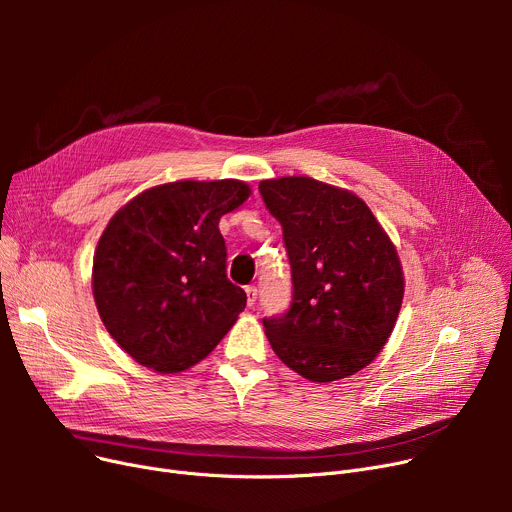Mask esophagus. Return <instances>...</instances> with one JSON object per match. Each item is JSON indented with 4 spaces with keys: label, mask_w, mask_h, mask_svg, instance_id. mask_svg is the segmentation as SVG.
<instances>
[{
    "label": "esophagus",
    "mask_w": 512,
    "mask_h": 512,
    "mask_svg": "<svg viewBox=\"0 0 512 512\" xmlns=\"http://www.w3.org/2000/svg\"><path fill=\"white\" fill-rule=\"evenodd\" d=\"M245 292H247V303H249V307H253L255 301H257V288H255V286H247Z\"/></svg>",
    "instance_id": "obj_1"
}]
</instances>
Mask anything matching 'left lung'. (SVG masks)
<instances>
[{"label": "left lung", "mask_w": 512, "mask_h": 512, "mask_svg": "<svg viewBox=\"0 0 512 512\" xmlns=\"http://www.w3.org/2000/svg\"><path fill=\"white\" fill-rule=\"evenodd\" d=\"M282 224L292 303L263 319L284 365L326 384L367 367L388 342L405 297L392 240L351 191L309 176L259 182Z\"/></svg>", "instance_id": "obj_1"}]
</instances>
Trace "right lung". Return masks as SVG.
Masks as SVG:
<instances>
[{"mask_svg":"<svg viewBox=\"0 0 512 512\" xmlns=\"http://www.w3.org/2000/svg\"><path fill=\"white\" fill-rule=\"evenodd\" d=\"M242 180H178L116 211L93 257V297L120 348L157 373L205 359L247 294L226 276L220 218L245 203Z\"/></svg>","mask_w":512,"mask_h":512,"instance_id":"add662e5","label":"right lung"}]
</instances>
